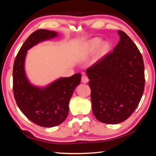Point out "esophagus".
I'll return each mask as SVG.
<instances>
[{"instance_id":"34e87169","label":"esophagus","mask_w":156,"mask_h":156,"mask_svg":"<svg viewBox=\"0 0 156 156\" xmlns=\"http://www.w3.org/2000/svg\"><path fill=\"white\" fill-rule=\"evenodd\" d=\"M81 81H82V83H88V82H89V78H88L87 76H82V78H81Z\"/></svg>"}]
</instances>
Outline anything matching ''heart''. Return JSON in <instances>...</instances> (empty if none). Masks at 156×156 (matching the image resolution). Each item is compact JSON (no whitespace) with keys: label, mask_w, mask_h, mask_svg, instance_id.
Returning <instances> with one entry per match:
<instances>
[{"label":"heart","mask_w":156,"mask_h":156,"mask_svg":"<svg viewBox=\"0 0 156 156\" xmlns=\"http://www.w3.org/2000/svg\"><path fill=\"white\" fill-rule=\"evenodd\" d=\"M100 43H101V39L99 38H94L88 41L87 43L84 44L83 49H82L81 57L83 58H84L88 56L89 55L93 54V53L96 51L97 47L99 46ZM109 49V43H107V42H105V43H102L101 45L100 46L98 50L96 56V59L98 60L100 58H101L102 56H105V55L107 54V52L108 51Z\"/></svg>","instance_id":"heart-1"}]
</instances>
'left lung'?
I'll return each instance as SVG.
<instances>
[{"mask_svg": "<svg viewBox=\"0 0 156 156\" xmlns=\"http://www.w3.org/2000/svg\"><path fill=\"white\" fill-rule=\"evenodd\" d=\"M120 41L113 51L87 69L92 111L100 122L114 125L129 118L144 89V65L133 41L118 30Z\"/></svg>", "mask_w": 156, "mask_h": 156, "instance_id": "8db88e82", "label": "left lung"}]
</instances>
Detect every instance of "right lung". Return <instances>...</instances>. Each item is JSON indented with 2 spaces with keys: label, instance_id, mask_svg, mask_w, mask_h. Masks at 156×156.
Wrapping results in <instances>:
<instances>
[{
  "label": "right lung",
  "instance_id": "obj_1",
  "mask_svg": "<svg viewBox=\"0 0 156 156\" xmlns=\"http://www.w3.org/2000/svg\"><path fill=\"white\" fill-rule=\"evenodd\" d=\"M57 36L54 31H34L21 47L13 67V91L18 107L29 120L43 127H53L64 122L68 115L69 100L81 80V74L78 73L60 78L45 87L34 86L27 80L24 67L27 50Z\"/></svg>",
  "mask_w": 156,
  "mask_h": 156
}]
</instances>
